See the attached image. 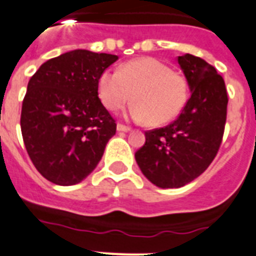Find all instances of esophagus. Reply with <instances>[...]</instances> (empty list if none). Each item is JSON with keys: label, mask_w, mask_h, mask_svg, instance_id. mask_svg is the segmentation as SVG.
<instances>
[{"label": "esophagus", "mask_w": 256, "mask_h": 256, "mask_svg": "<svg viewBox=\"0 0 256 256\" xmlns=\"http://www.w3.org/2000/svg\"><path fill=\"white\" fill-rule=\"evenodd\" d=\"M116 130H118V132H130V126H123V124H118V126H116Z\"/></svg>", "instance_id": "34e87169"}]
</instances>
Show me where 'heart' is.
<instances>
[{
    "label": "heart",
    "instance_id": "obj_1",
    "mask_svg": "<svg viewBox=\"0 0 256 256\" xmlns=\"http://www.w3.org/2000/svg\"><path fill=\"white\" fill-rule=\"evenodd\" d=\"M98 94L110 111H118L132 99L130 118L158 126L180 114L190 90L184 76L157 58L140 57L126 62L120 70L103 72L98 80Z\"/></svg>",
    "mask_w": 256,
    "mask_h": 256
}]
</instances>
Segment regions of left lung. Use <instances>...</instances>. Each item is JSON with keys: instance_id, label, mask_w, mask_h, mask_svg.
<instances>
[{"instance_id": "left-lung-1", "label": "left lung", "mask_w": 256, "mask_h": 256, "mask_svg": "<svg viewBox=\"0 0 256 256\" xmlns=\"http://www.w3.org/2000/svg\"><path fill=\"white\" fill-rule=\"evenodd\" d=\"M191 98L176 120L145 132L134 154L142 174L160 188H179L196 179L216 157L226 123L228 92L224 78L194 54L178 57Z\"/></svg>"}]
</instances>
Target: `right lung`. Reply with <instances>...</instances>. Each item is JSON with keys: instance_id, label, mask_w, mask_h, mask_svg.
I'll list each match as a JSON object with an SVG mask.
<instances>
[{"instance_id": "add662e5", "label": "right lung", "mask_w": 256, "mask_h": 256, "mask_svg": "<svg viewBox=\"0 0 256 256\" xmlns=\"http://www.w3.org/2000/svg\"><path fill=\"white\" fill-rule=\"evenodd\" d=\"M118 58L70 50L46 61L28 81L20 114L23 142L34 166L54 184H77L92 174L115 134L98 80Z\"/></svg>"}]
</instances>
